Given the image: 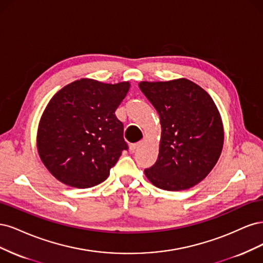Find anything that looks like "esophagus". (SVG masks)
<instances>
[{
    "instance_id": "obj_1",
    "label": "esophagus",
    "mask_w": 263,
    "mask_h": 263,
    "mask_svg": "<svg viewBox=\"0 0 263 263\" xmlns=\"http://www.w3.org/2000/svg\"><path fill=\"white\" fill-rule=\"evenodd\" d=\"M141 146V142H138V143H133V144H130V151L131 152H134L137 148H139Z\"/></svg>"
}]
</instances>
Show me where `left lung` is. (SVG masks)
I'll list each match as a JSON object with an SVG mask.
<instances>
[{"instance_id": "8db88e82", "label": "left lung", "mask_w": 263, "mask_h": 263, "mask_svg": "<svg viewBox=\"0 0 263 263\" xmlns=\"http://www.w3.org/2000/svg\"><path fill=\"white\" fill-rule=\"evenodd\" d=\"M139 87L156 109L162 126L157 160L144 174L163 190L192 188L222 153L224 128L215 103L187 79L141 82Z\"/></svg>"}]
</instances>
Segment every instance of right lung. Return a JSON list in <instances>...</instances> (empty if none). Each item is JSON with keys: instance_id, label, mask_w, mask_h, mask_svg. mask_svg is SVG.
Returning <instances> with one entry per match:
<instances>
[{"instance_id": "obj_1", "label": "right lung", "mask_w": 263, "mask_h": 263, "mask_svg": "<svg viewBox=\"0 0 263 263\" xmlns=\"http://www.w3.org/2000/svg\"><path fill=\"white\" fill-rule=\"evenodd\" d=\"M129 89V82L81 79L50 99L39 121L37 149L59 181L84 189L107 179L122 151L128 149L123 124L115 111Z\"/></svg>"}]
</instances>
